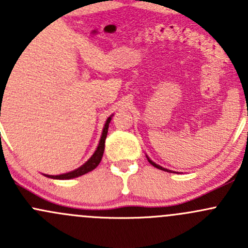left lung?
Returning <instances> with one entry per match:
<instances>
[{
    "instance_id": "obj_1",
    "label": "left lung",
    "mask_w": 248,
    "mask_h": 248,
    "mask_svg": "<svg viewBox=\"0 0 248 248\" xmlns=\"http://www.w3.org/2000/svg\"><path fill=\"white\" fill-rule=\"evenodd\" d=\"M146 157H147V156H146ZM147 161H149V162H150V163H151V164H152V166H154V167H156V168H157V169H161V170H164V171H168V172H174V171L169 170V169H166V168H163V167H161V166H158V164H156V163H155V162H152V161H151V159H150V158H149V157H147Z\"/></svg>"
}]
</instances>
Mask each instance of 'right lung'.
<instances>
[{"label":"right lung","mask_w":248,"mask_h":248,"mask_svg":"<svg viewBox=\"0 0 248 248\" xmlns=\"http://www.w3.org/2000/svg\"><path fill=\"white\" fill-rule=\"evenodd\" d=\"M111 116L108 117V120L106 121V124L103 127V132H102V137L101 140H99V144L97 146V150L94 151V154L92 155L91 158L86 162V163L82 164L81 167L76 169L73 171L66 172V174H61V175H46V177H50V179H56V180H69V179H74V177L81 176V175L86 174V172L92 171L102 161V157H103V152H104V146H106V138H107V133H108V128H109V124L111 121Z\"/></svg>","instance_id":"obj_1"}]
</instances>
